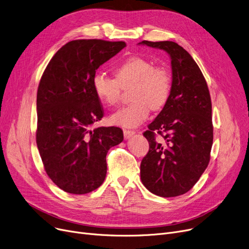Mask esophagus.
<instances>
[{"mask_svg":"<svg viewBox=\"0 0 249 249\" xmlns=\"http://www.w3.org/2000/svg\"><path fill=\"white\" fill-rule=\"evenodd\" d=\"M123 133H124V138L125 139H130L135 134V131H134V130H126L125 129Z\"/></svg>","mask_w":249,"mask_h":249,"instance_id":"1","label":"esophagus"}]
</instances>
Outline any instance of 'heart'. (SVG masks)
I'll use <instances>...</instances> for the list:
<instances>
[{
    "label": "heart",
    "mask_w": 249,
    "mask_h": 249,
    "mask_svg": "<svg viewBox=\"0 0 249 249\" xmlns=\"http://www.w3.org/2000/svg\"><path fill=\"white\" fill-rule=\"evenodd\" d=\"M115 76L97 71L93 77V88L98 98L108 106L120 100L122 88L130 89L131 103L111 115V123L122 127H136L148 117L150 110L162 109L169 100L173 77L163 65H154L146 58L131 56L116 67Z\"/></svg>",
    "instance_id": "heart-1"
}]
</instances>
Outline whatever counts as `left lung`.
Returning <instances> with one entry per match:
<instances>
[{"mask_svg": "<svg viewBox=\"0 0 249 249\" xmlns=\"http://www.w3.org/2000/svg\"><path fill=\"white\" fill-rule=\"evenodd\" d=\"M140 44L171 56L172 94L143 133L149 150L140 164L142 184L163 198L189 192L210 161L213 144L212 103L205 77L189 52L173 41Z\"/></svg>", "mask_w": 249, "mask_h": 249, "instance_id": "obj_1", "label": "left lung"}]
</instances>
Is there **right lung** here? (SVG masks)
<instances>
[{
    "mask_svg": "<svg viewBox=\"0 0 249 249\" xmlns=\"http://www.w3.org/2000/svg\"><path fill=\"white\" fill-rule=\"evenodd\" d=\"M125 46L102 39L70 41L41 76L36 143L47 176L64 192L83 195L98 189L106 178L108 150L123 140L119 127L89 128L104 116L93 88L96 71Z\"/></svg>",
    "mask_w": 249,
    "mask_h": 249,
    "instance_id": "obj_1",
    "label": "right lung"
}]
</instances>
